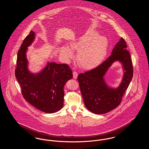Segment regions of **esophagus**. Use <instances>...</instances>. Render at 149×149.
<instances>
[{"label": "esophagus", "mask_w": 149, "mask_h": 149, "mask_svg": "<svg viewBox=\"0 0 149 149\" xmlns=\"http://www.w3.org/2000/svg\"><path fill=\"white\" fill-rule=\"evenodd\" d=\"M73 78L74 79H77L78 77V72L76 71H73Z\"/></svg>", "instance_id": "obj_1"}]
</instances>
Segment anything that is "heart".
<instances>
[{
    "label": "heart",
    "mask_w": 149,
    "mask_h": 149,
    "mask_svg": "<svg viewBox=\"0 0 149 149\" xmlns=\"http://www.w3.org/2000/svg\"><path fill=\"white\" fill-rule=\"evenodd\" d=\"M70 46L59 49L60 56L68 60L74 56L73 50H78L77 61L84 68H91L101 63L106 56L108 40L106 36L99 35L97 31L89 29L70 43Z\"/></svg>",
    "instance_id": "obj_1"
}]
</instances>
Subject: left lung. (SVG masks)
I'll use <instances>...</instances> for the list:
<instances>
[{
  "label": "left lung",
  "mask_w": 149,
  "mask_h": 149,
  "mask_svg": "<svg viewBox=\"0 0 149 149\" xmlns=\"http://www.w3.org/2000/svg\"><path fill=\"white\" fill-rule=\"evenodd\" d=\"M127 45L123 38L116 45L112 54L97 68L80 74L78 81L86 108L93 113H106L118 106L133 77V66ZM115 62L122 65L124 75L116 88L108 85L105 79L108 69Z\"/></svg>",
  "instance_id": "obj_1"
}]
</instances>
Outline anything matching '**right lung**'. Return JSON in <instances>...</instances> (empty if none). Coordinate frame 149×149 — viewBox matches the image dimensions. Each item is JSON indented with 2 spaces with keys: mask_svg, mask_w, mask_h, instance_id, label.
I'll list each match as a JSON object with an SVG mask.
<instances>
[{
  "mask_svg": "<svg viewBox=\"0 0 149 149\" xmlns=\"http://www.w3.org/2000/svg\"><path fill=\"white\" fill-rule=\"evenodd\" d=\"M35 36L31 31L23 40L17 54L15 75L24 98L40 111L53 113L63 107L64 85L72 79V73L67 64L49 61L37 72L29 70L27 51Z\"/></svg>",
  "mask_w": 149,
  "mask_h": 149,
  "instance_id": "right-lung-1",
  "label": "right lung"
}]
</instances>
